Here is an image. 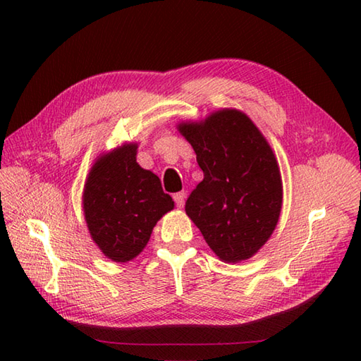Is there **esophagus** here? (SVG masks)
I'll return each mask as SVG.
<instances>
[{
	"label": "esophagus",
	"instance_id": "esophagus-1",
	"mask_svg": "<svg viewBox=\"0 0 361 361\" xmlns=\"http://www.w3.org/2000/svg\"><path fill=\"white\" fill-rule=\"evenodd\" d=\"M173 200H175V203H176V206H178V208H183V206H185L186 194L185 192H176V194H173Z\"/></svg>",
	"mask_w": 361,
	"mask_h": 361
}]
</instances>
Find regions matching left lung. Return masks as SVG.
I'll use <instances>...</instances> for the list:
<instances>
[{
  "label": "left lung",
  "instance_id": "1",
  "mask_svg": "<svg viewBox=\"0 0 361 361\" xmlns=\"http://www.w3.org/2000/svg\"><path fill=\"white\" fill-rule=\"evenodd\" d=\"M204 178L186 214L224 262L250 259L270 239L281 216L278 161L247 114L219 110L202 122H181Z\"/></svg>",
  "mask_w": 361,
  "mask_h": 361
}]
</instances>
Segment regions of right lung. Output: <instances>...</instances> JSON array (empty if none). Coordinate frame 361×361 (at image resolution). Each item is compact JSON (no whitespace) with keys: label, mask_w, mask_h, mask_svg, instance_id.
I'll list each match as a JSON object with an SVG mask.
<instances>
[{"label":"right lung","mask_w":361,"mask_h":361,"mask_svg":"<svg viewBox=\"0 0 361 361\" xmlns=\"http://www.w3.org/2000/svg\"><path fill=\"white\" fill-rule=\"evenodd\" d=\"M137 144L99 157L83 189V214L91 239L113 262L135 259L173 200L158 176L136 163Z\"/></svg>","instance_id":"obj_1"}]
</instances>
